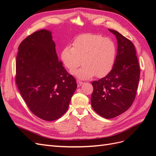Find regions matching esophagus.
Returning <instances> with one entry per match:
<instances>
[{
    "label": "esophagus",
    "instance_id": "1",
    "mask_svg": "<svg viewBox=\"0 0 156 156\" xmlns=\"http://www.w3.org/2000/svg\"><path fill=\"white\" fill-rule=\"evenodd\" d=\"M77 86L79 87H81L82 84H83V82H82V81H79V80H77Z\"/></svg>",
    "mask_w": 156,
    "mask_h": 156
}]
</instances>
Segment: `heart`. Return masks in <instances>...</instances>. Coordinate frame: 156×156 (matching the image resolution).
<instances>
[{
    "mask_svg": "<svg viewBox=\"0 0 156 156\" xmlns=\"http://www.w3.org/2000/svg\"><path fill=\"white\" fill-rule=\"evenodd\" d=\"M116 48L115 42L108 37L94 34L79 36L72 44L67 45L60 53L64 66L70 72L81 64L83 66L72 72L79 79H88L94 75L105 76L111 70L115 62Z\"/></svg>",
    "mask_w": 156,
    "mask_h": 156,
    "instance_id": "1",
    "label": "heart"
}]
</instances>
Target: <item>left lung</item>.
Segmentation results:
<instances>
[{"label": "left lung", "mask_w": 156, "mask_h": 156, "mask_svg": "<svg viewBox=\"0 0 156 156\" xmlns=\"http://www.w3.org/2000/svg\"><path fill=\"white\" fill-rule=\"evenodd\" d=\"M117 40V55L112 69L105 77L92 83L93 109L109 119L126 112L133 103L140 78V68L132 42L119 32L108 29Z\"/></svg>", "instance_id": "obj_1"}]
</instances>
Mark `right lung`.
Returning <instances> with one entry per match:
<instances>
[{
  "label": "right lung",
  "instance_id": "add662e5",
  "mask_svg": "<svg viewBox=\"0 0 156 156\" xmlns=\"http://www.w3.org/2000/svg\"><path fill=\"white\" fill-rule=\"evenodd\" d=\"M18 50L16 81L28 107L42 120L59 119L68 110L77 85L58 60L52 32H34Z\"/></svg>",
  "mask_w": 156,
  "mask_h": 156
}]
</instances>
